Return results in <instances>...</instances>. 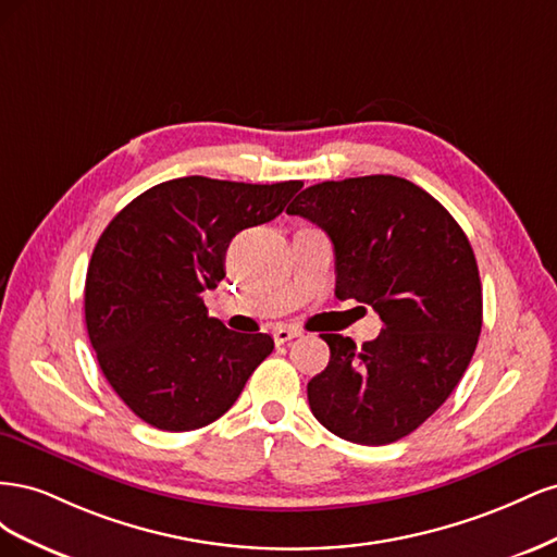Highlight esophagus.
I'll return each mask as SVG.
<instances>
[{
  "label": "esophagus",
  "mask_w": 557,
  "mask_h": 557,
  "mask_svg": "<svg viewBox=\"0 0 557 557\" xmlns=\"http://www.w3.org/2000/svg\"><path fill=\"white\" fill-rule=\"evenodd\" d=\"M299 334H301V332H299L297 327H285V325H283V327H276V330H274V342H276V344H288L290 339H297Z\"/></svg>",
  "instance_id": "obj_1"
}]
</instances>
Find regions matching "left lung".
Wrapping results in <instances>:
<instances>
[{
  "mask_svg": "<svg viewBox=\"0 0 557 557\" xmlns=\"http://www.w3.org/2000/svg\"><path fill=\"white\" fill-rule=\"evenodd\" d=\"M288 213L327 232L334 295L383 320L362 348L320 334L330 362L307 385L309 407L346 442L393 444L442 407L474 356L483 323L474 250L440 201L399 176L318 183Z\"/></svg>",
  "mask_w": 557,
  "mask_h": 557,
  "instance_id": "1",
  "label": "left lung"
}]
</instances>
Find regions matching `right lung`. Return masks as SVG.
<instances>
[{
  "label": "right lung",
  "mask_w": 557,
  "mask_h": 557,
  "mask_svg": "<svg viewBox=\"0 0 557 557\" xmlns=\"http://www.w3.org/2000/svg\"><path fill=\"white\" fill-rule=\"evenodd\" d=\"M301 181L272 185L183 176L141 193L99 237L86 325L115 395L144 423L188 432L221 418L274 350L209 318L201 293L225 278V250L274 221Z\"/></svg>",
  "instance_id": "obj_1"
}]
</instances>
